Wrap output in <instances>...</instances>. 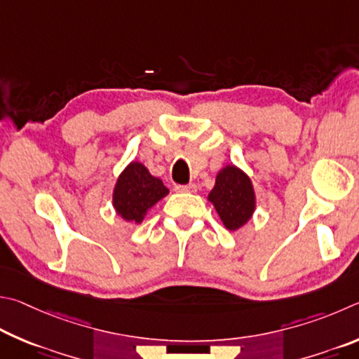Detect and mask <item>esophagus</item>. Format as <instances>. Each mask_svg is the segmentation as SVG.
<instances>
[{
	"label": "esophagus",
	"instance_id": "obj_1",
	"mask_svg": "<svg viewBox=\"0 0 359 359\" xmlns=\"http://www.w3.org/2000/svg\"><path fill=\"white\" fill-rule=\"evenodd\" d=\"M175 191L176 192H196L197 191V186L191 183V184H186V186H175Z\"/></svg>",
	"mask_w": 359,
	"mask_h": 359
}]
</instances>
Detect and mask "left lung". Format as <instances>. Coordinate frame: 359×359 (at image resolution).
<instances>
[{
  "instance_id": "left-lung-1",
  "label": "left lung",
  "mask_w": 359,
  "mask_h": 359,
  "mask_svg": "<svg viewBox=\"0 0 359 359\" xmlns=\"http://www.w3.org/2000/svg\"><path fill=\"white\" fill-rule=\"evenodd\" d=\"M224 227L236 231L252 219L257 208V196L249 175L233 163L219 170L215 187L208 194Z\"/></svg>"
}]
</instances>
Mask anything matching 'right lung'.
<instances>
[{
    "instance_id": "1",
    "label": "right lung",
    "mask_w": 359,
    "mask_h": 359,
    "mask_svg": "<svg viewBox=\"0 0 359 359\" xmlns=\"http://www.w3.org/2000/svg\"><path fill=\"white\" fill-rule=\"evenodd\" d=\"M168 196L162 180L149 173L142 162L132 161L116 178L111 205L116 215L129 224H142L148 211Z\"/></svg>"
}]
</instances>
